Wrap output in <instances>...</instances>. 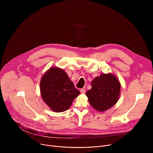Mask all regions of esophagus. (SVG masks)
<instances>
[{
  "label": "esophagus",
  "mask_w": 153,
  "mask_h": 153,
  "mask_svg": "<svg viewBox=\"0 0 153 153\" xmlns=\"http://www.w3.org/2000/svg\"><path fill=\"white\" fill-rule=\"evenodd\" d=\"M80 92H81V93H82V94H84V93H85V92H86V90L85 89H81L80 90Z\"/></svg>",
  "instance_id": "esophagus-1"
}]
</instances>
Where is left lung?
Wrapping results in <instances>:
<instances>
[{"label":"left lung","mask_w":153,"mask_h":153,"mask_svg":"<svg viewBox=\"0 0 153 153\" xmlns=\"http://www.w3.org/2000/svg\"><path fill=\"white\" fill-rule=\"evenodd\" d=\"M120 84L111 74H102L91 82V89L86 93L90 105L99 111H104L114 105L120 95Z\"/></svg>","instance_id":"obj_1"}]
</instances>
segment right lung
<instances>
[{"label":"right lung","instance_id":"right-lung-1","mask_svg":"<svg viewBox=\"0 0 153 153\" xmlns=\"http://www.w3.org/2000/svg\"><path fill=\"white\" fill-rule=\"evenodd\" d=\"M40 86L43 100L57 113L68 109L80 93L64 70L56 67L50 68L42 76Z\"/></svg>","mask_w":153,"mask_h":153}]
</instances>
